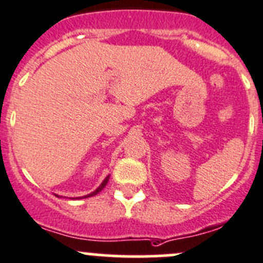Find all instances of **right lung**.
<instances>
[{
  "mask_svg": "<svg viewBox=\"0 0 263 263\" xmlns=\"http://www.w3.org/2000/svg\"><path fill=\"white\" fill-rule=\"evenodd\" d=\"M108 179H109V177H107V178H105L104 181H103L102 184H100L99 187H98V190H95L94 192H92V193H90V195H87V196H85V197H90V196H94V195H97L98 192H100V191H102L103 188L105 187V184H107V183H108Z\"/></svg>",
  "mask_w": 263,
  "mask_h": 263,
  "instance_id": "add662e5",
  "label": "right lung"
}]
</instances>
